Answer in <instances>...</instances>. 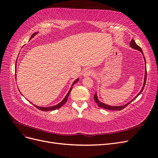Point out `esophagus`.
I'll return each mask as SVG.
<instances>
[{"label": "esophagus", "instance_id": "esophagus-1", "mask_svg": "<svg viewBox=\"0 0 158 158\" xmlns=\"http://www.w3.org/2000/svg\"><path fill=\"white\" fill-rule=\"evenodd\" d=\"M83 75L84 77H88V76L94 75V72L92 70H87L84 72Z\"/></svg>", "mask_w": 158, "mask_h": 158}]
</instances>
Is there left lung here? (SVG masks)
I'll list each match as a JSON object with an SVG mask.
<instances>
[{
	"label": "left lung",
	"instance_id": "8db88e82",
	"mask_svg": "<svg viewBox=\"0 0 158 158\" xmlns=\"http://www.w3.org/2000/svg\"><path fill=\"white\" fill-rule=\"evenodd\" d=\"M130 45H131V47H132L133 49H136V50H138V51H140L143 54V52H142V49L140 48V47L138 46L136 43H135V40H134L133 39H132V40H131V43H130ZM143 55H144V54H143ZM144 60H145V64H146V60H145V57H144ZM146 76H147V72H146V69L145 70V77H144V84H143V87H142V89H141V91L140 92V93L138 94L132 100H131V102H129L128 103H127V104H125V105H124V106H108V105H106V104H105V103H103L102 102H101L99 101V100L98 99V97H97V94H95V95H94V100H95V102H96V103L98 105V106L99 107H102V108H103V109H108V110H119V111H121V110H122L123 109H124V108H125L128 104H130L134 99H136L138 95H139L141 93H142V92L143 91V89H144V87H145V85H146Z\"/></svg>",
	"mask_w": 158,
	"mask_h": 158
}]
</instances>
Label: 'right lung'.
I'll use <instances>...</instances> for the list:
<instances>
[{"mask_svg":"<svg viewBox=\"0 0 158 158\" xmlns=\"http://www.w3.org/2000/svg\"><path fill=\"white\" fill-rule=\"evenodd\" d=\"M37 33H33V34L31 35V38L30 39H31V38L34 36L35 34H36ZM78 79H76L74 82H73V85L74 84H76V82H78ZM72 88H73V87H71L70 88V90H69V92H68V94H67V95H66V97L64 98V99L63 100V101H62L60 103H59L58 105H56V106H52V107H38V106H35L34 105V106L35 107H36L38 109H40V110H41V111H52V110H55V109H59V108H60V107H61L62 106H63L64 104H65V103L66 102V101H67V99H68V97H69V94L70 93V92H71V89H72Z\"/></svg>","mask_w":158,"mask_h":158,"instance_id":"1","label":"right lung"}]
</instances>
